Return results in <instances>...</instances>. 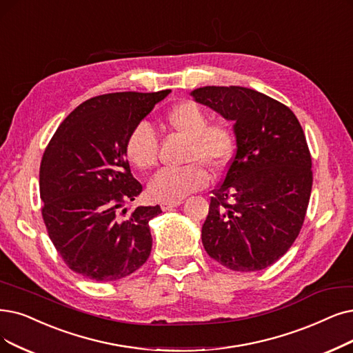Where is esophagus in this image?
Instances as JSON below:
<instances>
[{
    "label": "esophagus",
    "mask_w": 353,
    "mask_h": 353,
    "mask_svg": "<svg viewBox=\"0 0 353 353\" xmlns=\"http://www.w3.org/2000/svg\"><path fill=\"white\" fill-rule=\"evenodd\" d=\"M181 200L179 201H172V203H161V208L163 210V211H166V210H171V208H174V207H178V205H181Z\"/></svg>",
    "instance_id": "esophagus-1"
}]
</instances>
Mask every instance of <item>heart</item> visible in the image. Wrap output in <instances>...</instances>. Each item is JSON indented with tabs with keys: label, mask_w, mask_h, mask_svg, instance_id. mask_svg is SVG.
Segmentation results:
<instances>
[{
	"label": "heart",
	"mask_w": 353,
	"mask_h": 353,
	"mask_svg": "<svg viewBox=\"0 0 353 353\" xmlns=\"http://www.w3.org/2000/svg\"><path fill=\"white\" fill-rule=\"evenodd\" d=\"M169 128L190 139L182 168H166L154 175L148 191L152 199L162 203L179 201L188 194L203 190L211 171H220L229 163L234 150V132L225 120L208 123L207 111L194 101L185 100L174 105L166 114ZM125 157L140 171H149L158 162V137L148 123L132 129L124 145Z\"/></svg>",
	"instance_id": "heart-1"
}]
</instances>
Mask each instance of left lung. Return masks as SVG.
I'll return each instance as SVG.
<instances>
[{
	"mask_svg": "<svg viewBox=\"0 0 353 353\" xmlns=\"http://www.w3.org/2000/svg\"><path fill=\"white\" fill-rule=\"evenodd\" d=\"M194 100L232 120L236 153L213 190L201 241L232 271L275 263L297 239L313 185L300 121L284 104L243 87H203Z\"/></svg>",
	"mask_w": 353,
	"mask_h": 353,
	"instance_id": "1",
	"label": "left lung"
}]
</instances>
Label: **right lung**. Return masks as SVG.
Returning a JSON list of instances; mask_svg holds the SVG:
<instances>
[{"label": "right lung", "mask_w": 353, "mask_h": 353, "mask_svg": "<svg viewBox=\"0 0 353 353\" xmlns=\"http://www.w3.org/2000/svg\"><path fill=\"white\" fill-rule=\"evenodd\" d=\"M171 92H112L90 98L62 121L40 163L41 216L69 270L110 283L133 274L152 250L149 221L162 210L137 207L142 192L125 159V139ZM122 213H119V210Z\"/></svg>", "instance_id": "add662e5"}]
</instances>
